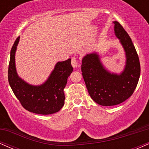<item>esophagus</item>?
Wrapping results in <instances>:
<instances>
[{"label":"esophagus","mask_w":149,"mask_h":149,"mask_svg":"<svg viewBox=\"0 0 149 149\" xmlns=\"http://www.w3.org/2000/svg\"><path fill=\"white\" fill-rule=\"evenodd\" d=\"M71 64H72V66L73 68H76L78 66V60H77V59L75 57L71 58Z\"/></svg>","instance_id":"obj_1"}]
</instances>
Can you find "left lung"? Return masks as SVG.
Wrapping results in <instances>:
<instances>
[{
  "label": "left lung",
  "instance_id": "1",
  "mask_svg": "<svg viewBox=\"0 0 149 149\" xmlns=\"http://www.w3.org/2000/svg\"><path fill=\"white\" fill-rule=\"evenodd\" d=\"M114 33L125 54V65L120 73L106 69L97 52L87 54L82 59L81 71L91 98L102 106H115L127 100L134 92L140 76V63L132 41L117 21Z\"/></svg>",
  "mask_w": 149,
  "mask_h": 149
}]
</instances>
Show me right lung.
Instances as JSON below:
<instances>
[{
  "label": "right lung",
  "instance_id": "1",
  "mask_svg": "<svg viewBox=\"0 0 149 149\" xmlns=\"http://www.w3.org/2000/svg\"><path fill=\"white\" fill-rule=\"evenodd\" d=\"M19 38H17L10 51L8 81L12 90L22 107L29 111L42 115L58 112L64 105V88L73 71L71 59L57 62L42 84L31 85L20 78L17 72L15 53Z\"/></svg>",
  "mask_w": 149,
  "mask_h": 149
}]
</instances>
